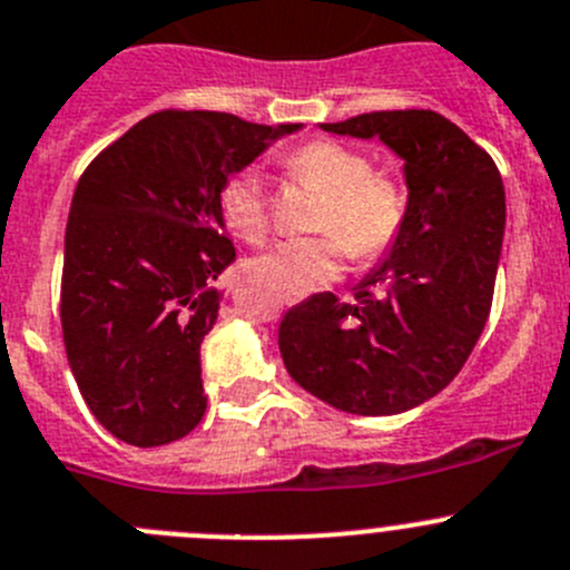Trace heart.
<instances>
[{
	"label": "heart",
	"instance_id": "b5f03b06",
	"mask_svg": "<svg viewBox=\"0 0 570 570\" xmlns=\"http://www.w3.org/2000/svg\"><path fill=\"white\" fill-rule=\"evenodd\" d=\"M291 181L322 195L316 237L282 240L252 259V274L285 299H299L335 282L350 254L372 263L394 248L409 218V193L394 173L372 167L370 156L333 139H313L282 156ZM218 209L226 229L246 243H263L271 229L268 195L257 170L246 167L220 184Z\"/></svg>",
	"mask_w": 570,
	"mask_h": 570
}]
</instances>
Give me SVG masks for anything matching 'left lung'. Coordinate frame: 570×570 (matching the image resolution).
<instances>
[{"instance_id":"obj_1","label":"left lung","mask_w":570,"mask_h":570,"mask_svg":"<svg viewBox=\"0 0 570 570\" xmlns=\"http://www.w3.org/2000/svg\"><path fill=\"white\" fill-rule=\"evenodd\" d=\"M324 131L372 139L405 161L409 218L355 302L313 294L279 324L288 375L346 414H400L442 392L473 352L495 291L507 226L501 173L428 108L370 111Z\"/></svg>"}]
</instances>
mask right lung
I'll use <instances>...</instances> for the list:
<instances>
[{"mask_svg": "<svg viewBox=\"0 0 570 570\" xmlns=\"http://www.w3.org/2000/svg\"><path fill=\"white\" fill-rule=\"evenodd\" d=\"M291 126L156 111L91 159L72 195L61 276L69 366L91 414L134 448L187 436L207 411L200 341L235 259L220 184Z\"/></svg>", "mask_w": 570, "mask_h": 570, "instance_id": "right-lung-1", "label": "right lung"}]
</instances>
